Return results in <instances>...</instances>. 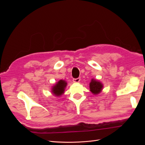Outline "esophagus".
Returning <instances> with one entry per match:
<instances>
[{
    "label": "esophagus",
    "instance_id": "34e87169",
    "mask_svg": "<svg viewBox=\"0 0 145 145\" xmlns=\"http://www.w3.org/2000/svg\"><path fill=\"white\" fill-rule=\"evenodd\" d=\"M80 77H78L77 78H73V82H74V83H78L80 82Z\"/></svg>",
    "mask_w": 145,
    "mask_h": 145
}]
</instances>
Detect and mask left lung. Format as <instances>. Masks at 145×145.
Listing matches in <instances>:
<instances>
[{
	"label": "left lung",
	"instance_id": "left-lung-1",
	"mask_svg": "<svg viewBox=\"0 0 145 145\" xmlns=\"http://www.w3.org/2000/svg\"><path fill=\"white\" fill-rule=\"evenodd\" d=\"M103 87V86L102 83L95 79H92L89 83L90 91L92 93L95 95L99 94L100 93H101Z\"/></svg>",
	"mask_w": 145,
	"mask_h": 145
}]
</instances>
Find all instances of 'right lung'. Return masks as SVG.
Masks as SVG:
<instances>
[{"mask_svg":"<svg viewBox=\"0 0 145 145\" xmlns=\"http://www.w3.org/2000/svg\"><path fill=\"white\" fill-rule=\"evenodd\" d=\"M67 83L65 80H60L52 88V93L56 96H60L64 93L65 87L67 86Z\"/></svg>","mask_w":145,"mask_h":145,"instance_id":"obj_1","label":"right lung"}]
</instances>
